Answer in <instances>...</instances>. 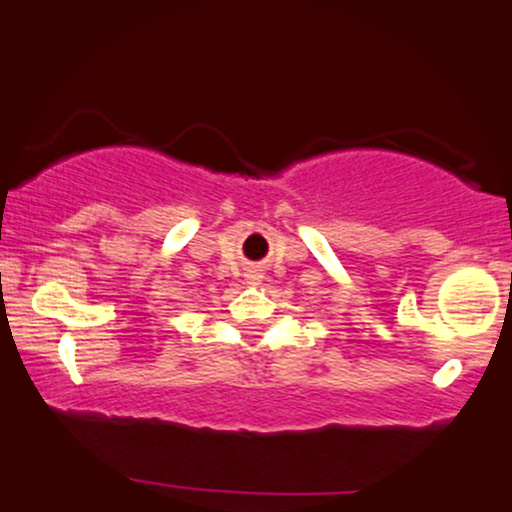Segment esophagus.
Here are the masks:
<instances>
[{
  "label": "esophagus",
  "instance_id": "34e87169",
  "mask_svg": "<svg viewBox=\"0 0 512 512\" xmlns=\"http://www.w3.org/2000/svg\"><path fill=\"white\" fill-rule=\"evenodd\" d=\"M245 276H248V281H250V284H257V281L262 279V274H260V272H248V274H245Z\"/></svg>",
  "mask_w": 512,
  "mask_h": 512
}]
</instances>
